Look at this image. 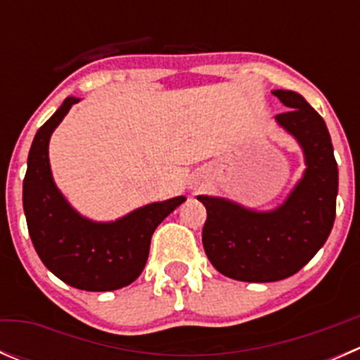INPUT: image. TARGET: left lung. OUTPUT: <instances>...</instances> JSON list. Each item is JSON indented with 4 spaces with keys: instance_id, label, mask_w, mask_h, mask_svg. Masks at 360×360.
Wrapping results in <instances>:
<instances>
[{
    "instance_id": "8db88e82",
    "label": "left lung",
    "mask_w": 360,
    "mask_h": 360,
    "mask_svg": "<svg viewBox=\"0 0 360 360\" xmlns=\"http://www.w3.org/2000/svg\"><path fill=\"white\" fill-rule=\"evenodd\" d=\"M289 110L277 122L301 144L303 179L274 212H252L223 198L198 197L207 209L202 242L219 274L242 282H275L300 271L331 233L338 165L324 120L300 94L275 90Z\"/></svg>"
}]
</instances>
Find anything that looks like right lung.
Here are the masks:
<instances>
[{
    "label": "right lung",
    "mask_w": 360,
    "mask_h": 360,
    "mask_svg": "<svg viewBox=\"0 0 360 360\" xmlns=\"http://www.w3.org/2000/svg\"><path fill=\"white\" fill-rule=\"evenodd\" d=\"M78 101L68 97L36 132L24 177L25 221L39 259L56 277L82 291H115L139 277L151 235L186 198L150 203L115 223H92L75 212L53 184L49 141Z\"/></svg>",
    "instance_id": "add662e5"
}]
</instances>
